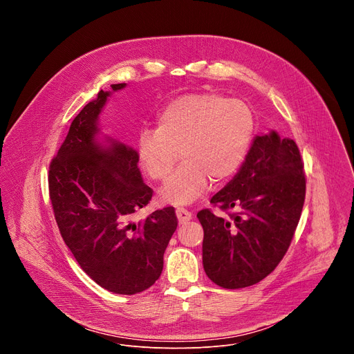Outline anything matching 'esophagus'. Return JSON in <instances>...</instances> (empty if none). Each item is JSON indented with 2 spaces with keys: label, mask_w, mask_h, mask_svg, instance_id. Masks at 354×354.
Instances as JSON below:
<instances>
[{
  "label": "esophagus",
  "mask_w": 354,
  "mask_h": 354,
  "mask_svg": "<svg viewBox=\"0 0 354 354\" xmlns=\"http://www.w3.org/2000/svg\"><path fill=\"white\" fill-rule=\"evenodd\" d=\"M176 217L179 220V224H186L187 221L192 220V213L186 209H182V207H178L176 209Z\"/></svg>",
  "instance_id": "obj_1"
}]
</instances>
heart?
Here are the masks:
<instances>
[{"label":"heart","instance_id":"obj_1","mask_svg":"<svg viewBox=\"0 0 354 354\" xmlns=\"http://www.w3.org/2000/svg\"><path fill=\"white\" fill-rule=\"evenodd\" d=\"M252 111L239 99L217 92H194L175 97L157 118V130L144 129L137 153L144 172L164 182L179 154L185 160L160 192L165 203L189 205L209 180L221 183L242 165L254 137Z\"/></svg>","mask_w":354,"mask_h":354}]
</instances>
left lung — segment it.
I'll list each match as a JSON object with an SVG mask.
<instances>
[{"instance_id": "left-lung-1", "label": "left lung", "mask_w": 354, "mask_h": 354, "mask_svg": "<svg viewBox=\"0 0 354 354\" xmlns=\"http://www.w3.org/2000/svg\"><path fill=\"white\" fill-rule=\"evenodd\" d=\"M306 200V174L294 140L257 136L239 172L197 213L203 227V266L223 288L254 286L280 263Z\"/></svg>"}]
</instances>
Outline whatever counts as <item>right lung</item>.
Listing matches in <instances>:
<instances>
[{
  "instance_id": "add662e5",
  "label": "right lung",
  "mask_w": 354,
  "mask_h": 354,
  "mask_svg": "<svg viewBox=\"0 0 354 354\" xmlns=\"http://www.w3.org/2000/svg\"><path fill=\"white\" fill-rule=\"evenodd\" d=\"M126 84H113L119 91ZM109 92L99 91L73 120L48 167V193L60 234L81 269L100 287L137 294L153 286L178 227L174 207L134 223L153 189L142 182L137 151L118 141L99 145L97 116Z\"/></svg>"
}]
</instances>
